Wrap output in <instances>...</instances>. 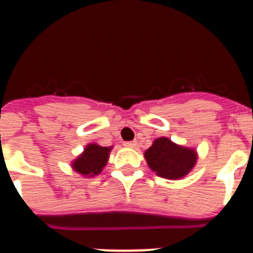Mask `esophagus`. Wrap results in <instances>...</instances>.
Segmentation results:
<instances>
[{
    "label": "esophagus",
    "mask_w": 253,
    "mask_h": 253,
    "mask_svg": "<svg viewBox=\"0 0 253 253\" xmlns=\"http://www.w3.org/2000/svg\"><path fill=\"white\" fill-rule=\"evenodd\" d=\"M124 146L128 147V148H135L137 147V142H125Z\"/></svg>",
    "instance_id": "esophagus-1"
}]
</instances>
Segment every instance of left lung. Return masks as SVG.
Segmentation results:
<instances>
[{
	"label": "left lung",
	"mask_w": 253,
	"mask_h": 253,
	"mask_svg": "<svg viewBox=\"0 0 253 253\" xmlns=\"http://www.w3.org/2000/svg\"><path fill=\"white\" fill-rule=\"evenodd\" d=\"M144 158L157 176L167 180H180L195 167L198 153L195 149L161 137L154 139L153 144L144 152Z\"/></svg>",
	"instance_id": "obj_1"
}]
</instances>
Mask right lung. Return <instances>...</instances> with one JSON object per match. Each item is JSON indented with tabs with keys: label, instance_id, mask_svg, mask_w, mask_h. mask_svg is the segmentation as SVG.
<instances>
[{
	"label": "right lung",
	"instance_id": "1",
	"mask_svg": "<svg viewBox=\"0 0 253 253\" xmlns=\"http://www.w3.org/2000/svg\"><path fill=\"white\" fill-rule=\"evenodd\" d=\"M113 147H101L97 143H90L84 147L77 158L72 162V169L84 177L100 175L106 166Z\"/></svg>",
	"mask_w": 253,
	"mask_h": 253
}]
</instances>
